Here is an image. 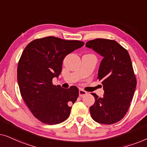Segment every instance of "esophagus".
<instances>
[{"label":"esophagus","instance_id":"obj_1","mask_svg":"<svg viewBox=\"0 0 147 147\" xmlns=\"http://www.w3.org/2000/svg\"><path fill=\"white\" fill-rule=\"evenodd\" d=\"M87 94H88L87 92L84 91V90H82V89H80V90H79V96H80V97H83V96L86 95Z\"/></svg>","mask_w":147,"mask_h":147}]
</instances>
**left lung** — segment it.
Instances as JSON below:
<instances>
[{"label": "left lung", "mask_w": 147, "mask_h": 147, "mask_svg": "<svg viewBox=\"0 0 147 147\" xmlns=\"http://www.w3.org/2000/svg\"><path fill=\"white\" fill-rule=\"evenodd\" d=\"M86 47L103 57L98 73L104 96L92 93L95 102L90 106L92 118L100 124L120 121L127 112L136 86L131 59L128 51L116 41L96 39L88 41Z\"/></svg>", "instance_id": "obj_1"}]
</instances>
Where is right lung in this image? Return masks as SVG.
I'll return each instance as SVG.
<instances>
[{
	"mask_svg": "<svg viewBox=\"0 0 147 147\" xmlns=\"http://www.w3.org/2000/svg\"><path fill=\"white\" fill-rule=\"evenodd\" d=\"M84 45L82 41L47 37L31 41L25 48L17 68V81L25 104L35 118L56 124L69 117L71 105L79 96L76 86L68 89L55 86L62 63L68 54Z\"/></svg>",
	"mask_w": 147,
	"mask_h": 147,
	"instance_id": "add662e5",
	"label": "right lung"
}]
</instances>
